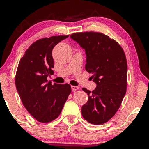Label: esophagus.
<instances>
[{
    "label": "esophagus",
    "instance_id": "obj_1",
    "mask_svg": "<svg viewBox=\"0 0 149 149\" xmlns=\"http://www.w3.org/2000/svg\"><path fill=\"white\" fill-rule=\"evenodd\" d=\"M78 89H79V87L78 86H73V85L71 86V90H72V91H76Z\"/></svg>",
    "mask_w": 149,
    "mask_h": 149
}]
</instances>
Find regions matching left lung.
I'll return each instance as SVG.
<instances>
[{"label":"left lung","mask_w":149,"mask_h":149,"mask_svg":"<svg viewBox=\"0 0 149 149\" xmlns=\"http://www.w3.org/2000/svg\"><path fill=\"white\" fill-rule=\"evenodd\" d=\"M71 39L85 49V69L97 84L93 91L83 88L88 101L82 107V116L90 123L102 125L116 114L127 90V64L121 46L99 32L71 34Z\"/></svg>","instance_id":"8db88e82"}]
</instances>
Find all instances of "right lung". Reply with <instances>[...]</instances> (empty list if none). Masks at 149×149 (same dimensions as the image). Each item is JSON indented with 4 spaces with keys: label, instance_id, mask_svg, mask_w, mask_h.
<instances>
[{
    "label": "right lung",
    "instance_id": "obj_1",
    "mask_svg": "<svg viewBox=\"0 0 149 149\" xmlns=\"http://www.w3.org/2000/svg\"><path fill=\"white\" fill-rule=\"evenodd\" d=\"M69 35L38 40L26 50L19 63L15 85L23 105L38 122L56 119L71 94L69 84H51L47 77L53 73L52 52L57 44Z\"/></svg>",
    "mask_w": 149,
    "mask_h": 149
}]
</instances>
